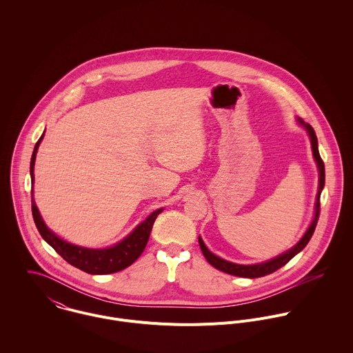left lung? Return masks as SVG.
<instances>
[{
  "label": "left lung",
  "instance_id": "1",
  "mask_svg": "<svg viewBox=\"0 0 353 353\" xmlns=\"http://www.w3.org/2000/svg\"><path fill=\"white\" fill-rule=\"evenodd\" d=\"M299 122L302 123L303 126L305 128V130L308 132V136H310V140H311V148H312V154H314V159L316 161V165H318V170H319V188H318V194H316V202H315V216H314V220L311 223V225L308 227V230L305 231V234L303 235L302 239L298 242V245H295L291 250H288L268 262H263V263H256V265H238V263H232V262H228L225 259H221L219 256H216L213 252H209L205 246V243L202 242L201 238H199V242H200V248H201L202 254L203 256L206 258V261L214 266L216 269L224 272V273H228V274H232V276H239V277H248V279H255V277H262V276H266V274H270L276 270H279L280 268H283L285 263H288L298 252H302L303 249L307 246V243L310 242L314 231H315V227H316V223H318V219H319V212H321V201H319V197H321V192L325 186V164H323V160L321 159V154L318 151V140H316V136H315V132L314 129L311 128V125L308 123H304L302 119H299Z\"/></svg>",
  "mask_w": 353,
  "mask_h": 353
}]
</instances>
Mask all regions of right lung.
<instances>
[{"label": "right lung", "mask_w": 353, "mask_h": 353, "mask_svg": "<svg viewBox=\"0 0 353 353\" xmlns=\"http://www.w3.org/2000/svg\"><path fill=\"white\" fill-rule=\"evenodd\" d=\"M43 139L42 137L38 140L35 144V148L32 152L31 157V165H30V172H31V181L34 183V164H35V157L37 152L39 148V144ZM32 194V190H31ZM31 208H32V216L35 225L42 235V238L50 245L51 248L58 252L68 263L73 265L74 268L90 273V274H108V273H115L119 270H123L125 268L130 266L141 254L144 252L150 235H151L152 227L153 223L157 217L159 213L163 212V209H157L153 213H151L141 224L136 227V230L126 236L122 242L118 245L108 248V249H101V250H94V249H84L79 248L74 245H70L58 236H55L50 230L46 227L45 221L42 220L39 210L34 201V196H31Z\"/></svg>", "instance_id": "add662e5"}]
</instances>
